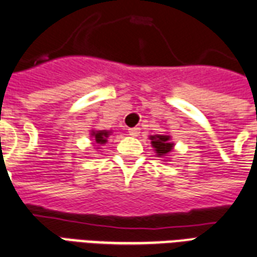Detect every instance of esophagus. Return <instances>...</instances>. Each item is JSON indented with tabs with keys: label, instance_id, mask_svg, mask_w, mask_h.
<instances>
[{
	"label": "esophagus",
	"instance_id": "1",
	"mask_svg": "<svg viewBox=\"0 0 257 257\" xmlns=\"http://www.w3.org/2000/svg\"><path fill=\"white\" fill-rule=\"evenodd\" d=\"M139 133H141V131H139L138 127H134V128H128V134H130L131 137H138Z\"/></svg>",
	"mask_w": 257,
	"mask_h": 257
}]
</instances>
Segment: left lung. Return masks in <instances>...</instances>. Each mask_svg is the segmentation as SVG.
<instances>
[{
	"mask_svg": "<svg viewBox=\"0 0 257 257\" xmlns=\"http://www.w3.org/2000/svg\"><path fill=\"white\" fill-rule=\"evenodd\" d=\"M149 139H150L151 146H153V149L156 151L157 157H160V158H168V157H170L173 149H174V143L172 142V137L170 135H150Z\"/></svg>",
	"mask_w": 257,
	"mask_h": 257,
	"instance_id": "left-lung-1",
	"label": "left lung"
}]
</instances>
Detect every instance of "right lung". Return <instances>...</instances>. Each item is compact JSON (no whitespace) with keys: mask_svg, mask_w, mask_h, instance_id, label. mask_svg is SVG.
<instances>
[{"mask_svg":"<svg viewBox=\"0 0 257 257\" xmlns=\"http://www.w3.org/2000/svg\"><path fill=\"white\" fill-rule=\"evenodd\" d=\"M112 134V130H91V138L93 141L95 146H103L104 143H107L108 137ZM99 149V147H96Z\"/></svg>","mask_w":257,"mask_h":257,"instance_id":"obj_1","label":"right lung"}]
</instances>
